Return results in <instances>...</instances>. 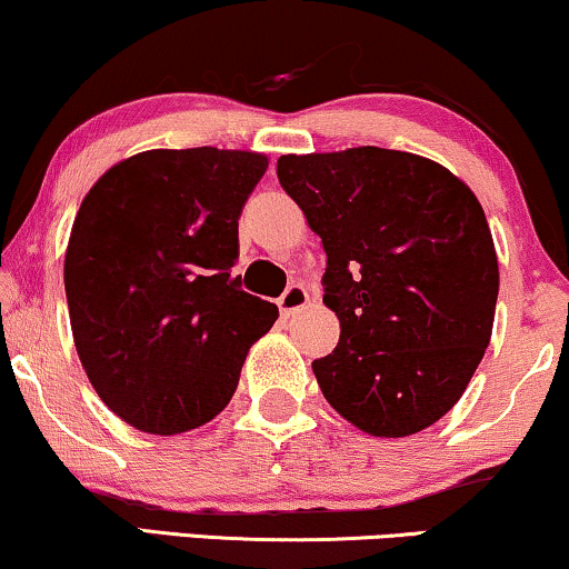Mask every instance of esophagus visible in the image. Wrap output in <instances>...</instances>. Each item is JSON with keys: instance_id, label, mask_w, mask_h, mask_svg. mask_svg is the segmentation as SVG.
I'll return each instance as SVG.
<instances>
[{"instance_id": "esophagus-1", "label": "esophagus", "mask_w": 569, "mask_h": 569, "mask_svg": "<svg viewBox=\"0 0 569 569\" xmlns=\"http://www.w3.org/2000/svg\"><path fill=\"white\" fill-rule=\"evenodd\" d=\"M306 306H308V290L302 284H290L282 298H279V311H282V316L298 313Z\"/></svg>"}]
</instances>
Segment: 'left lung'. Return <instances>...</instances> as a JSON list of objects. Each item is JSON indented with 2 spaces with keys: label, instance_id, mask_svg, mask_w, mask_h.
Wrapping results in <instances>:
<instances>
[{
  "label": "left lung",
  "instance_id": "8db88e82",
  "mask_svg": "<svg viewBox=\"0 0 569 569\" xmlns=\"http://www.w3.org/2000/svg\"><path fill=\"white\" fill-rule=\"evenodd\" d=\"M277 174L327 253L339 342L313 360L323 397L371 437L429 429L468 389L497 311L476 193L437 161L376 146L287 153Z\"/></svg>",
  "mask_w": 569,
  "mask_h": 569
}]
</instances>
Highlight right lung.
Returning a JSON list of instances; mask_svg holds the SVG:
<instances>
[{
	"mask_svg": "<svg viewBox=\"0 0 569 569\" xmlns=\"http://www.w3.org/2000/svg\"><path fill=\"white\" fill-rule=\"evenodd\" d=\"M267 167L256 151L153 149L107 169L80 203L64 253L72 339L96 395L138 431L209 423L274 327V302L230 274Z\"/></svg>",
	"mask_w": 569,
	"mask_h": 569,
	"instance_id": "obj_1",
	"label": "right lung"
}]
</instances>
